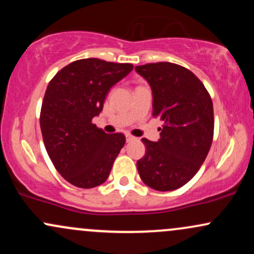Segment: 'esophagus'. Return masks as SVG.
I'll use <instances>...</instances> for the list:
<instances>
[{"instance_id": "34e87169", "label": "esophagus", "mask_w": 254, "mask_h": 254, "mask_svg": "<svg viewBox=\"0 0 254 254\" xmlns=\"http://www.w3.org/2000/svg\"><path fill=\"white\" fill-rule=\"evenodd\" d=\"M125 137H127V142L133 141V139H135V137L131 136V135H129V133H127V135H125Z\"/></svg>"}]
</instances>
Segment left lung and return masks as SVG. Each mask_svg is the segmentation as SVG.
I'll return each instance as SVG.
<instances>
[{
    "instance_id": "1",
    "label": "left lung",
    "mask_w": 254,
    "mask_h": 254,
    "mask_svg": "<svg viewBox=\"0 0 254 254\" xmlns=\"http://www.w3.org/2000/svg\"><path fill=\"white\" fill-rule=\"evenodd\" d=\"M135 70L150 84L153 116L164 122L159 141L142 138L147 151L137 161V170L154 190H177L193 178L210 150L211 98L202 81L178 64L149 63Z\"/></svg>"
}]
</instances>
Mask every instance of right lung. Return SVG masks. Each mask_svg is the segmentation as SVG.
<instances>
[{
  "instance_id": "right-lung-1",
  "label": "right lung",
  "mask_w": 254,
  "mask_h": 254,
  "mask_svg": "<svg viewBox=\"0 0 254 254\" xmlns=\"http://www.w3.org/2000/svg\"><path fill=\"white\" fill-rule=\"evenodd\" d=\"M132 69L130 63L86 58L64 66L48 84L40 111L43 141L58 173L76 188L106 182L124 147L123 133L109 135L92 119L103 111L111 87Z\"/></svg>"
}]
</instances>
